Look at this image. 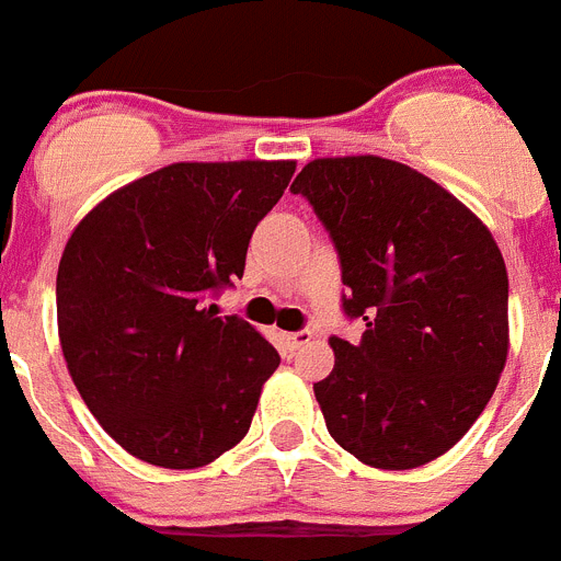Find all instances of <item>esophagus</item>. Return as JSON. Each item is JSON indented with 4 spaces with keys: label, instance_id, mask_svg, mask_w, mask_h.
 <instances>
[{
    "label": "esophagus",
    "instance_id": "esophagus-1",
    "mask_svg": "<svg viewBox=\"0 0 561 561\" xmlns=\"http://www.w3.org/2000/svg\"><path fill=\"white\" fill-rule=\"evenodd\" d=\"M284 340L291 351L304 348V345H309L311 342V331H291V334H284Z\"/></svg>",
    "mask_w": 561,
    "mask_h": 561
}]
</instances>
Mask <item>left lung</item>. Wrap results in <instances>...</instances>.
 Instances as JSON below:
<instances>
[{
    "label": "left lung",
    "mask_w": 561,
    "mask_h": 561,
    "mask_svg": "<svg viewBox=\"0 0 561 561\" xmlns=\"http://www.w3.org/2000/svg\"><path fill=\"white\" fill-rule=\"evenodd\" d=\"M342 266V309L362 340L331 336L314 385L331 438L374 469L453 449L492 399L508 356V272L463 202L393 160L323 157L291 182Z\"/></svg>",
    "instance_id": "left-lung-1"
}]
</instances>
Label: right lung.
Masks as SVG:
<instances>
[{"instance_id": "obj_1", "label": "right lung", "mask_w": 561, "mask_h": 561, "mask_svg": "<svg viewBox=\"0 0 561 561\" xmlns=\"http://www.w3.org/2000/svg\"><path fill=\"white\" fill-rule=\"evenodd\" d=\"M291 160L173 162L108 193L64 247L58 336L78 393L128 455L199 469L244 438L280 356L210 295L244 275Z\"/></svg>"}]
</instances>
